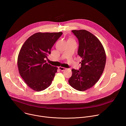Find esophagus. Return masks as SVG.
<instances>
[{
	"instance_id": "1",
	"label": "esophagus",
	"mask_w": 126,
	"mask_h": 126,
	"mask_svg": "<svg viewBox=\"0 0 126 126\" xmlns=\"http://www.w3.org/2000/svg\"><path fill=\"white\" fill-rule=\"evenodd\" d=\"M58 68H59V69L60 70H61V71H64V70H65L66 69L65 68L62 67H59Z\"/></svg>"
}]
</instances>
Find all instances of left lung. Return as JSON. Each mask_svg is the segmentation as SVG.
<instances>
[{
	"instance_id": "1",
	"label": "left lung",
	"mask_w": 126,
	"mask_h": 126,
	"mask_svg": "<svg viewBox=\"0 0 126 126\" xmlns=\"http://www.w3.org/2000/svg\"><path fill=\"white\" fill-rule=\"evenodd\" d=\"M79 41L78 55L82 58L79 70L73 69L68 82L77 90L85 91L99 80L106 64L104 48L94 35L86 30H72Z\"/></svg>"
}]
</instances>
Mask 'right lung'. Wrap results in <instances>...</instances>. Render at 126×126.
Wrapping results in <instances>:
<instances>
[{"instance_id": "obj_1", "label": "right lung", "mask_w": 126, "mask_h": 126, "mask_svg": "<svg viewBox=\"0 0 126 126\" xmlns=\"http://www.w3.org/2000/svg\"><path fill=\"white\" fill-rule=\"evenodd\" d=\"M62 32L36 33L23 44L17 59L19 73L27 85L41 91L50 85L58 68L46 63L48 54Z\"/></svg>"}]
</instances>
